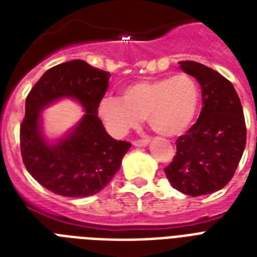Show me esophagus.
<instances>
[{"instance_id":"esophagus-1","label":"esophagus","mask_w":257,"mask_h":257,"mask_svg":"<svg viewBox=\"0 0 257 257\" xmlns=\"http://www.w3.org/2000/svg\"><path fill=\"white\" fill-rule=\"evenodd\" d=\"M149 143V140H147V139H143V140H135L133 141V145L135 147H147Z\"/></svg>"}]
</instances>
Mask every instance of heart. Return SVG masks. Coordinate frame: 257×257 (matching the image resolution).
<instances>
[{
    "label": "heart",
    "mask_w": 257,
    "mask_h": 257,
    "mask_svg": "<svg viewBox=\"0 0 257 257\" xmlns=\"http://www.w3.org/2000/svg\"><path fill=\"white\" fill-rule=\"evenodd\" d=\"M200 106V88L185 73L137 81L121 89L120 97H104L98 114L114 137H124L143 118L159 135L175 137L193 124Z\"/></svg>",
    "instance_id": "heart-1"
}]
</instances>
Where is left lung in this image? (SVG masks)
<instances>
[{
    "label": "left lung",
    "mask_w": 257,
    "mask_h": 257,
    "mask_svg": "<svg viewBox=\"0 0 257 257\" xmlns=\"http://www.w3.org/2000/svg\"><path fill=\"white\" fill-rule=\"evenodd\" d=\"M180 68L201 86L199 118L176 141V156L164 169L175 189L185 195H209L229 183L241 160L247 129L235 88L216 70L195 61Z\"/></svg>",
    "instance_id": "left-lung-1"
}]
</instances>
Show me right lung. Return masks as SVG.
Listing matches in <instances>:
<instances>
[{
  "label": "right lung",
  "instance_id": "right-lung-1",
  "mask_svg": "<svg viewBox=\"0 0 257 257\" xmlns=\"http://www.w3.org/2000/svg\"><path fill=\"white\" fill-rule=\"evenodd\" d=\"M109 78V72L73 60L46 70L26 97L20 129L22 160L33 179L56 195L86 197L100 192L131 148L109 136L97 116ZM61 98L78 100L86 113L66 135L49 142L42 131V110Z\"/></svg>",
  "mask_w": 257,
  "mask_h": 257
}]
</instances>
